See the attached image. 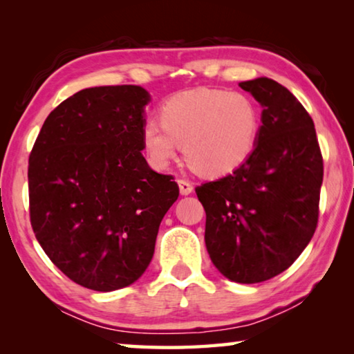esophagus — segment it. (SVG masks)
<instances>
[{
    "mask_svg": "<svg viewBox=\"0 0 354 354\" xmlns=\"http://www.w3.org/2000/svg\"><path fill=\"white\" fill-rule=\"evenodd\" d=\"M178 185H179V192H181V195H190L192 192H194V185H192L189 181H185V179H179Z\"/></svg>",
    "mask_w": 354,
    "mask_h": 354,
    "instance_id": "1",
    "label": "esophagus"
}]
</instances>
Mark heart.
Masks as SVG:
<instances>
[{
	"instance_id": "obj_1",
	"label": "heart",
	"mask_w": 354,
	"mask_h": 354,
	"mask_svg": "<svg viewBox=\"0 0 354 354\" xmlns=\"http://www.w3.org/2000/svg\"><path fill=\"white\" fill-rule=\"evenodd\" d=\"M159 122L142 128L143 148L158 167L169 165L184 147L187 164L203 175L220 176L241 167L254 151L261 111L248 95L221 88L178 93L160 106Z\"/></svg>"
}]
</instances>
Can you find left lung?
<instances>
[{
    "mask_svg": "<svg viewBox=\"0 0 354 354\" xmlns=\"http://www.w3.org/2000/svg\"><path fill=\"white\" fill-rule=\"evenodd\" d=\"M239 86L263 107L254 151L195 192L214 266L227 279L253 284L287 270L313 239L323 158L313 118L284 86L268 77Z\"/></svg>",
    "mask_w": 354,
    "mask_h": 354,
    "instance_id": "left-lung-1",
    "label": "left lung"
}]
</instances>
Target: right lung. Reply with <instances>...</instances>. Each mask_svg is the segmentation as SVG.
<instances>
[{
    "mask_svg": "<svg viewBox=\"0 0 354 354\" xmlns=\"http://www.w3.org/2000/svg\"><path fill=\"white\" fill-rule=\"evenodd\" d=\"M139 86L91 87L62 101L29 154V218L40 247L76 284H133L154 254L159 225L178 200L171 175L142 156Z\"/></svg>",
    "mask_w": 354,
    "mask_h": 354,
    "instance_id": "add662e5",
    "label": "right lung"
}]
</instances>
